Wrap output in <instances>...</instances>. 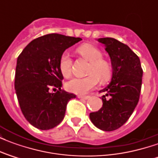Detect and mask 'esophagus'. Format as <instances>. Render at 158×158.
<instances>
[{
	"label": "esophagus",
	"instance_id": "esophagus-1",
	"mask_svg": "<svg viewBox=\"0 0 158 158\" xmlns=\"http://www.w3.org/2000/svg\"><path fill=\"white\" fill-rule=\"evenodd\" d=\"M78 98H79V99H83V100H88L89 98V96H78Z\"/></svg>",
	"mask_w": 158,
	"mask_h": 158
}]
</instances>
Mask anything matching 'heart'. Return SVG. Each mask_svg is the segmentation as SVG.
I'll return each instance as SVG.
<instances>
[{
	"label": "heart",
	"instance_id": "heart-1",
	"mask_svg": "<svg viewBox=\"0 0 158 158\" xmlns=\"http://www.w3.org/2000/svg\"><path fill=\"white\" fill-rule=\"evenodd\" d=\"M76 52L83 58L89 62L87 73L84 78H73L65 84L66 89L74 94H85L93 89L99 81H107L112 74V65L107 60L102 58V52L90 44H84L79 46ZM72 59L63 53L59 59L58 68L64 78H69L72 72Z\"/></svg>",
	"mask_w": 158,
	"mask_h": 158
}]
</instances>
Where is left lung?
I'll use <instances>...</instances> for the list:
<instances>
[{"label": "left lung", "instance_id": "8db88e82", "mask_svg": "<svg viewBox=\"0 0 158 158\" xmlns=\"http://www.w3.org/2000/svg\"><path fill=\"white\" fill-rule=\"evenodd\" d=\"M109 54L112 80L102 92V107L89 113L93 124L104 131H113L123 125L138 104L143 70L138 56L125 44L113 38H100Z\"/></svg>", "mask_w": 158, "mask_h": 158}]
</instances>
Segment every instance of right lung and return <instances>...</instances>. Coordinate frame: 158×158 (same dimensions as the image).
<instances>
[{"label":"right lung","mask_w":158,"mask_h":158,"mask_svg":"<svg viewBox=\"0 0 158 158\" xmlns=\"http://www.w3.org/2000/svg\"><path fill=\"white\" fill-rule=\"evenodd\" d=\"M81 38L49 34L29 43L17 60L16 94L23 116L35 128L47 130L64 118L67 104L76 96L61 89L59 59ZM52 89L54 93H51Z\"/></svg>","instance_id":"add662e5"}]
</instances>
